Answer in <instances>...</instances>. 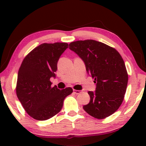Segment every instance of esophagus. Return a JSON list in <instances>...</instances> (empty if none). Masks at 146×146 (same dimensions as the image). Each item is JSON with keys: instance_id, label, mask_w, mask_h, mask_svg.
Segmentation results:
<instances>
[{"instance_id": "34e87169", "label": "esophagus", "mask_w": 146, "mask_h": 146, "mask_svg": "<svg viewBox=\"0 0 146 146\" xmlns=\"http://www.w3.org/2000/svg\"><path fill=\"white\" fill-rule=\"evenodd\" d=\"M74 92L76 94H79L82 92V90H74Z\"/></svg>"}]
</instances>
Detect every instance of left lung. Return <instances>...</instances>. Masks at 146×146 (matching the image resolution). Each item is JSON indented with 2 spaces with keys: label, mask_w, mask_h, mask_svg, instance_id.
<instances>
[{
  "label": "left lung",
  "mask_w": 146,
  "mask_h": 146,
  "mask_svg": "<svg viewBox=\"0 0 146 146\" xmlns=\"http://www.w3.org/2000/svg\"><path fill=\"white\" fill-rule=\"evenodd\" d=\"M69 48L96 83V90L88 92L90 100L84 110L97 119L108 117L120 106L126 91L128 76L122 58L115 49L94 40L72 42Z\"/></svg>",
  "instance_id": "obj_1"
}]
</instances>
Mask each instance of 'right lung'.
Here are the masks:
<instances>
[{"label": "right lung", "mask_w": 146, "mask_h": 146, "mask_svg": "<svg viewBox=\"0 0 146 146\" xmlns=\"http://www.w3.org/2000/svg\"><path fill=\"white\" fill-rule=\"evenodd\" d=\"M68 44L65 42L44 43L33 50L23 60L18 73L17 95L25 111L34 119L46 120L57 114L64 100L73 90H60L52 87L56 78L58 61Z\"/></svg>", "instance_id": "right-lung-1"}]
</instances>
